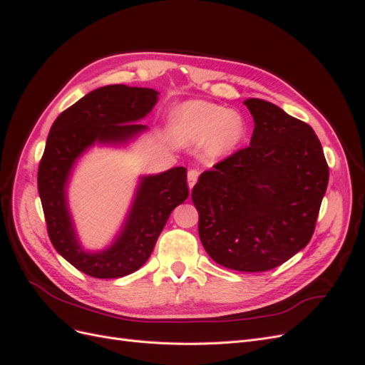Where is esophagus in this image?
I'll return each mask as SVG.
<instances>
[{
	"label": "esophagus",
	"mask_w": 365,
	"mask_h": 365,
	"mask_svg": "<svg viewBox=\"0 0 365 365\" xmlns=\"http://www.w3.org/2000/svg\"><path fill=\"white\" fill-rule=\"evenodd\" d=\"M197 178H200V172H197L196 169H190L189 173H187V182H189V187L192 189V187L196 184Z\"/></svg>",
	"instance_id": "obj_1"
}]
</instances>
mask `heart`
Instances as JSON below:
<instances>
[{
	"label": "heart",
	"instance_id": "1",
	"mask_svg": "<svg viewBox=\"0 0 365 365\" xmlns=\"http://www.w3.org/2000/svg\"><path fill=\"white\" fill-rule=\"evenodd\" d=\"M172 132L181 145H201L208 141L210 155H225L235 149L244 134L237 114L207 102H187L173 113Z\"/></svg>",
	"mask_w": 365,
	"mask_h": 365
}]
</instances>
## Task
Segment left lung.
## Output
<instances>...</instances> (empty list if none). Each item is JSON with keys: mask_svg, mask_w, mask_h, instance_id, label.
Here are the masks:
<instances>
[{"mask_svg": "<svg viewBox=\"0 0 365 365\" xmlns=\"http://www.w3.org/2000/svg\"><path fill=\"white\" fill-rule=\"evenodd\" d=\"M250 146L204 172L192 190L200 239L225 268L280 267L311 240L329 182L314 129L274 103L248 98Z\"/></svg>", "mask_w": 365, "mask_h": 365, "instance_id": "8db88e82", "label": "left lung"}]
</instances>
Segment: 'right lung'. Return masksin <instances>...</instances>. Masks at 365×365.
I'll return each instance as SVG.
<instances>
[{"mask_svg":"<svg viewBox=\"0 0 365 365\" xmlns=\"http://www.w3.org/2000/svg\"><path fill=\"white\" fill-rule=\"evenodd\" d=\"M157 96L150 88H97L61 113L50 129L38 169L48 237L65 260L94 279H117L140 269L150 257L172 210L189 196L185 168L146 176L113 247L86 254L77 244L65 201V184L76 158L96 141H125L146 129L134 121L150 113Z\"/></svg>","mask_w":365,"mask_h":365,"instance_id":"add662e5","label":"right lung"}]
</instances>
